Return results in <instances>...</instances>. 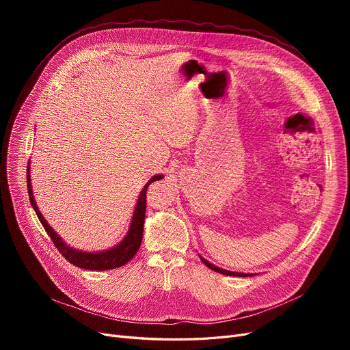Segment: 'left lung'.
<instances>
[{"label": "left lung", "mask_w": 350, "mask_h": 350, "mask_svg": "<svg viewBox=\"0 0 350 350\" xmlns=\"http://www.w3.org/2000/svg\"><path fill=\"white\" fill-rule=\"evenodd\" d=\"M200 260L203 261V264L206 265V267H208L210 269H213V271H215V272H218V273H223V275H230V277H252L254 273H244V272H234V271H227V269H223V268H219V267H215L214 264H211V262H208L206 258H203V256L200 255ZM256 275V273H255Z\"/></svg>", "instance_id": "left-lung-1"}]
</instances>
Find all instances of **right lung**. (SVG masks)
Returning <instances> with one entry per match:
<instances>
[{
    "instance_id": "1",
    "label": "right lung",
    "mask_w": 350,
    "mask_h": 350,
    "mask_svg": "<svg viewBox=\"0 0 350 350\" xmlns=\"http://www.w3.org/2000/svg\"><path fill=\"white\" fill-rule=\"evenodd\" d=\"M29 161H28V167H27V185H28V194H29V201L31 206L35 210V214L38 215V219L41 224L44 226L45 231L51 237V240L53 241V245L58 248V251L65 256V260H68L70 264L77 265L83 269H92V271H105V269H113L124 265L126 262L131 261L133 256L136 255L137 250L140 248L142 244V238H143V224H144V214H146V191L147 187L150 186V183L161 180L163 174H156L153 176L147 185L143 187V190L139 194L137 203L133 211V217L131 221V227H129L127 234L124 235L123 240L116 244L115 247L109 248L106 251H98V252H88L82 250H77L70 245H68L59 234H57L44 218L41 214L40 208L36 207L35 198L32 194V186H31V174H29Z\"/></svg>"
}]
</instances>
